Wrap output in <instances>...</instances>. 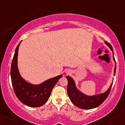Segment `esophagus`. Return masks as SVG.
I'll return each mask as SVG.
<instances>
[{"instance_id": "esophagus-1", "label": "esophagus", "mask_w": 125, "mask_h": 125, "mask_svg": "<svg viewBox=\"0 0 125 125\" xmlns=\"http://www.w3.org/2000/svg\"><path fill=\"white\" fill-rule=\"evenodd\" d=\"M66 73H69L70 72H69V71H68V72H66Z\"/></svg>"}]
</instances>
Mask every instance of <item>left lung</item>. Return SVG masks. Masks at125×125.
<instances>
[{"mask_svg": "<svg viewBox=\"0 0 125 125\" xmlns=\"http://www.w3.org/2000/svg\"><path fill=\"white\" fill-rule=\"evenodd\" d=\"M104 42L105 44L109 46L113 53V50L112 46L108 42ZM113 59L115 63V69H114V75H115L116 73V64L113 53ZM66 78L68 82L67 92H68V94L70 100L74 105L82 109H92L101 104L107 98L110 91L112 85L113 84V83H112L109 89L104 93H101V94H96L94 95H87L79 91L76 88L75 81L71 76H67Z\"/></svg>", "mask_w": 125, "mask_h": 125, "instance_id": "obj_1", "label": "left lung"}]
</instances>
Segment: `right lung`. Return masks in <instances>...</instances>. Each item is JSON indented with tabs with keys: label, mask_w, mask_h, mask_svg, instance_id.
<instances>
[{
	"label": "right lung",
	"mask_w": 125,
	"mask_h": 125,
	"mask_svg": "<svg viewBox=\"0 0 125 125\" xmlns=\"http://www.w3.org/2000/svg\"><path fill=\"white\" fill-rule=\"evenodd\" d=\"M20 42L16 47L10 69L12 84L13 91L21 102L31 107L44 104L49 99L53 87L62 75L50 78L40 84H31L21 76L18 68V54Z\"/></svg>",
	"instance_id": "add662e5"
}]
</instances>
